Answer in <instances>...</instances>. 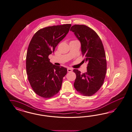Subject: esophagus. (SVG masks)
Wrapping results in <instances>:
<instances>
[{"instance_id":"34e87169","label":"esophagus","mask_w":132,"mask_h":132,"mask_svg":"<svg viewBox=\"0 0 132 132\" xmlns=\"http://www.w3.org/2000/svg\"><path fill=\"white\" fill-rule=\"evenodd\" d=\"M67 71L68 72H72V68H68L67 69Z\"/></svg>"}]
</instances>
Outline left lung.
<instances>
[{"mask_svg":"<svg viewBox=\"0 0 132 132\" xmlns=\"http://www.w3.org/2000/svg\"><path fill=\"white\" fill-rule=\"evenodd\" d=\"M70 30L79 40L84 61L88 63L86 72L73 70L76 76L74 87L81 94L92 96L100 89L105 77L107 65L104 46L96 32L87 26L75 24Z\"/></svg>","mask_w":132,"mask_h":132,"instance_id":"obj_1","label":"left lung"}]
</instances>
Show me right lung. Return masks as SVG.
Instances as JSON below:
<instances>
[{
  "instance_id": "add662e5",
  "label": "right lung",
  "mask_w": 132,
  "mask_h": 132,
  "mask_svg": "<svg viewBox=\"0 0 132 132\" xmlns=\"http://www.w3.org/2000/svg\"><path fill=\"white\" fill-rule=\"evenodd\" d=\"M71 24L42 28L35 33L28 45L26 56L28 78L33 91L44 98L56 95L61 88L67 70L53 65L48 56L67 34Z\"/></svg>"
}]
</instances>
